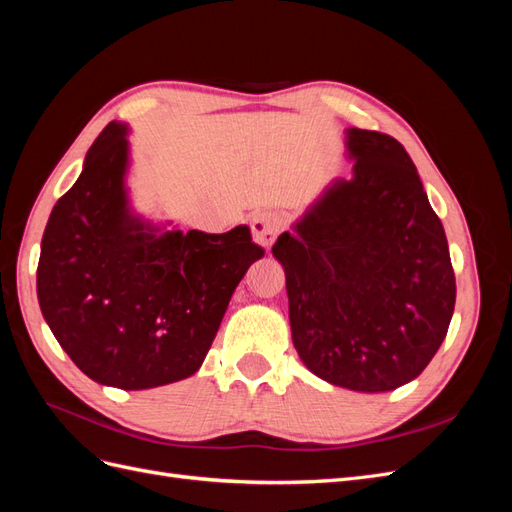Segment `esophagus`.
Here are the masks:
<instances>
[{
  "instance_id": "obj_1",
  "label": "esophagus",
  "mask_w": 512,
  "mask_h": 512,
  "mask_svg": "<svg viewBox=\"0 0 512 512\" xmlns=\"http://www.w3.org/2000/svg\"><path fill=\"white\" fill-rule=\"evenodd\" d=\"M286 220L282 213L265 209V211H258L254 218H252V235L254 241L262 247H269L273 245V241L277 239V235L284 230Z\"/></svg>"
}]
</instances>
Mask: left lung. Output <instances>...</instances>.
<instances>
[{"mask_svg":"<svg viewBox=\"0 0 512 512\" xmlns=\"http://www.w3.org/2000/svg\"><path fill=\"white\" fill-rule=\"evenodd\" d=\"M354 177L337 181L275 241L292 344L309 371L363 393L414 380L444 342L455 271L442 222L408 151L348 130Z\"/></svg>","mask_w":512,"mask_h":512,"instance_id":"8db88e82","label":"left lung"}]
</instances>
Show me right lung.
Segmentation results:
<instances>
[{
  "mask_svg": "<svg viewBox=\"0 0 512 512\" xmlns=\"http://www.w3.org/2000/svg\"><path fill=\"white\" fill-rule=\"evenodd\" d=\"M126 128L111 121L44 228L38 301L74 365L123 391L192 376L265 250L247 226L156 235L128 213Z\"/></svg>",
  "mask_w": 512,
  "mask_h": 512,
  "instance_id": "right-lung-1",
  "label": "right lung"
}]
</instances>
